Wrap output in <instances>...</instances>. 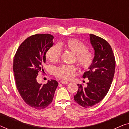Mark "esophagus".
<instances>
[{
	"label": "esophagus",
	"mask_w": 129,
	"mask_h": 129,
	"mask_svg": "<svg viewBox=\"0 0 129 129\" xmlns=\"http://www.w3.org/2000/svg\"><path fill=\"white\" fill-rule=\"evenodd\" d=\"M60 83H61L62 84H68L69 83V82H68V81H66V80H61L60 81Z\"/></svg>",
	"instance_id": "obj_1"
}]
</instances>
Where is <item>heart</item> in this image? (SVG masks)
<instances>
[{
    "instance_id": "obj_1",
    "label": "heart",
    "mask_w": 129,
    "mask_h": 129,
    "mask_svg": "<svg viewBox=\"0 0 129 129\" xmlns=\"http://www.w3.org/2000/svg\"><path fill=\"white\" fill-rule=\"evenodd\" d=\"M60 46L64 47L75 54L77 63L82 68L88 69L92 64L94 59L92 52L87 49V46L83 42L76 39H70L60 43L59 45H53L46 53L47 59L52 62L57 61L61 54ZM76 70V69L75 66L63 64L56 69L54 74L59 78L70 79L74 76Z\"/></svg>"
}]
</instances>
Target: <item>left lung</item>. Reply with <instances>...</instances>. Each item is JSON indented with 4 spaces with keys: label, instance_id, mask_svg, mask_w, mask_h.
<instances>
[{
    "label": "left lung",
    "instance_id": "left-lung-1",
    "mask_svg": "<svg viewBox=\"0 0 129 129\" xmlns=\"http://www.w3.org/2000/svg\"><path fill=\"white\" fill-rule=\"evenodd\" d=\"M90 41L94 50V57L89 71L83 77L88 78L87 87L77 84L79 89L74 99L84 108L92 107L108 93L113 79L116 61L112 49L108 42L94 35L90 34Z\"/></svg>",
    "mask_w": 129,
    "mask_h": 129
}]
</instances>
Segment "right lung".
Instances as JSON below:
<instances>
[{"instance_id": "1", "label": "right lung", "mask_w": 129, "mask_h": 129, "mask_svg": "<svg viewBox=\"0 0 129 129\" xmlns=\"http://www.w3.org/2000/svg\"><path fill=\"white\" fill-rule=\"evenodd\" d=\"M50 34H36L29 37L17 49L13 60L15 83L24 102L33 108L41 110L52 103L58 86L56 80L39 84L36 77L43 70L46 53L53 45Z\"/></svg>"}]
</instances>
